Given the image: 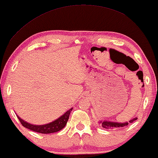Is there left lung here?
<instances>
[{
    "mask_svg": "<svg viewBox=\"0 0 158 158\" xmlns=\"http://www.w3.org/2000/svg\"><path fill=\"white\" fill-rule=\"evenodd\" d=\"M137 119V117L130 120L129 122H124V123H119V122H113L110 121H99L98 123L102 125V127L105 129H114V128H121L125 126H127L129 123H132L135 120Z\"/></svg>",
    "mask_w": 158,
    "mask_h": 158,
    "instance_id": "8db88e82",
    "label": "left lung"
}]
</instances>
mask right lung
<instances>
[{"instance_id":"add662e5","label":"right lung","mask_w":158,"mask_h":158,"mask_svg":"<svg viewBox=\"0 0 158 158\" xmlns=\"http://www.w3.org/2000/svg\"><path fill=\"white\" fill-rule=\"evenodd\" d=\"M72 109L73 108H70L68 111H67L65 113L60 117L58 119L54 120L53 122L44 125H34L29 124L28 122L24 121L23 119H22L19 116H17H17L19 122H21L22 126L24 127L25 128L41 134H51L60 131L61 129L65 127L67 122L68 121L69 114L72 110Z\"/></svg>"}]
</instances>
